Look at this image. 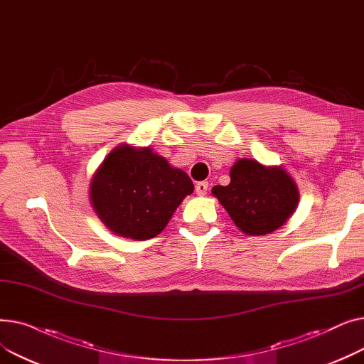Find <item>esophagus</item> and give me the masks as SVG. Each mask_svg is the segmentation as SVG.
<instances>
[{"label":"esophagus","instance_id":"obj_1","mask_svg":"<svg viewBox=\"0 0 364 364\" xmlns=\"http://www.w3.org/2000/svg\"><path fill=\"white\" fill-rule=\"evenodd\" d=\"M208 192V183L206 181H200L196 184V193L199 196H205Z\"/></svg>","mask_w":364,"mask_h":364}]
</instances>
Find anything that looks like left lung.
I'll return each mask as SVG.
<instances>
[{"instance_id": "left-lung-1", "label": "left lung", "mask_w": 364, "mask_h": 364, "mask_svg": "<svg viewBox=\"0 0 364 364\" xmlns=\"http://www.w3.org/2000/svg\"><path fill=\"white\" fill-rule=\"evenodd\" d=\"M213 195L245 235L276 232L296 211L299 190L282 165H262L255 159H237L228 186H214Z\"/></svg>"}]
</instances>
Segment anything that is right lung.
<instances>
[{"instance_id": "add662e5", "label": "right lung", "mask_w": 364, "mask_h": 364, "mask_svg": "<svg viewBox=\"0 0 364 364\" xmlns=\"http://www.w3.org/2000/svg\"><path fill=\"white\" fill-rule=\"evenodd\" d=\"M195 186L151 147L122 143L99 165L90 181V203L100 221L121 237H156Z\"/></svg>"}]
</instances>
